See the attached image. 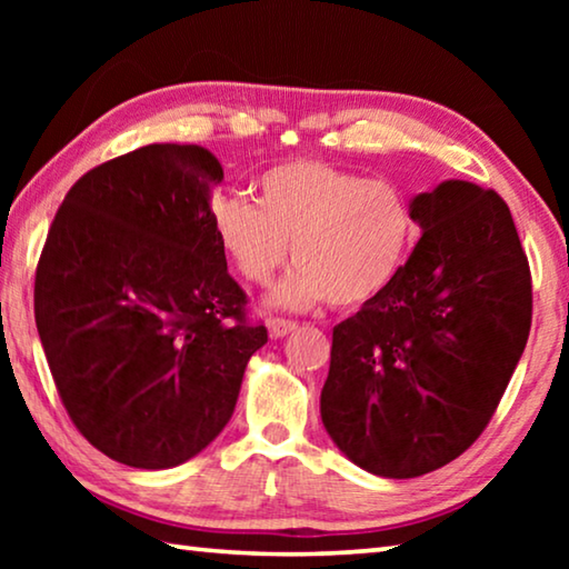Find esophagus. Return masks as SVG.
<instances>
[{
  "label": "esophagus",
  "instance_id": "esophagus-1",
  "mask_svg": "<svg viewBox=\"0 0 569 569\" xmlns=\"http://www.w3.org/2000/svg\"><path fill=\"white\" fill-rule=\"evenodd\" d=\"M298 329L296 321H288V319H268V333L273 336V339H283V336L293 333Z\"/></svg>",
  "mask_w": 569,
  "mask_h": 569
}]
</instances>
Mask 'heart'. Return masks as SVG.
Masks as SVG:
<instances>
[{"instance_id": "heart-1", "label": "heart", "mask_w": 569, "mask_h": 569, "mask_svg": "<svg viewBox=\"0 0 569 569\" xmlns=\"http://www.w3.org/2000/svg\"><path fill=\"white\" fill-rule=\"evenodd\" d=\"M256 200L220 198L216 238L246 281L266 286L296 261L271 296L278 308H308L329 298L353 308L397 281L419 238L407 192L316 160H293L256 180Z\"/></svg>"}]
</instances>
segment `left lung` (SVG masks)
I'll return each instance as SVG.
<instances>
[{
    "label": "left lung",
    "instance_id": "8db88e82",
    "mask_svg": "<svg viewBox=\"0 0 569 569\" xmlns=\"http://www.w3.org/2000/svg\"><path fill=\"white\" fill-rule=\"evenodd\" d=\"M421 238L387 291L333 326L323 427L353 465L411 479L479 439L525 351L532 276L495 190L411 200Z\"/></svg>",
    "mask_w": 569,
    "mask_h": 569
}]
</instances>
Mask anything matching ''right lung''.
<instances>
[{
  "label": "right lung",
  "mask_w": 569,
  "mask_h": 569,
  "mask_svg": "<svg viewBox=\"0 0 569 569\" xmlns=\"http://www.w3.org/2000/svg\"><path fill=\"white\" fill-rule=\"evenodd\" d=\"M200 146H146L74 182L34 278V321L80 435L134 469L178 467L233 417L248 359L268 341L246 321Z\"/></svg>",
  "instance_id": "1"
}]
</instances>
